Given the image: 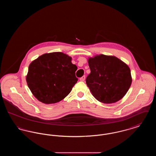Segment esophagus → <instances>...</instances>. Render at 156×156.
Returning a JSON list of instances; mask_svg holds the SVG:
<instances>
[{"label": "esophagus", "instance_id": "esophagus-1", "mask_svg": "<svg viewBox=\"0 0 156 156\" xmlns=\"http://www.w3.org/2000/svg\"><path fill=\"white\" fill-rule=\"evenodd\" d=\"M80 81H85V75H83V76H82L81 78H80Z\"/></svg>", "mask_w": 156, "mask_h": 156}]
</instances>
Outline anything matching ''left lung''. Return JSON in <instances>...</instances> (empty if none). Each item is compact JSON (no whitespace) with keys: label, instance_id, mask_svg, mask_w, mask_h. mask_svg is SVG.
Returning a JSON list of instances; mask_svg holds the SVG:
<instances>
[{"label":"left lung","instance_id":"1","mask_svg":"<svg viewBox=\"0 0 156 156\" xmlns=\"http://www.w3.org/2000/svg\"><path fill=\"white\" fill-rule=\"evenodd\" d=\"M90 73L86 83L101 102L112 104L126 95L132 83L131 72L125 62L114 56L97 55L88 59Z\"/></svg>","mask_w":156,"mask_h":156}]
</instances>
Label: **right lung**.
<instances>
[{
    "mask_svg": "<svg viewBox=\"0 0 156 156\" xmlns=\"http://www.w3.org/2000/svg\"><path fill=\"white\" fill-rule=\"evenodd\" d=\"M76 65L71 57L62 52L44 54L29 67L27 83L40 102L55 104L65 98L78 81Z\"/></svg>",
    "mask_w": 156,
    "mask_h": 156,
    "instance_id": "add662e5",
    "label": "right lung"
}]
</instances>
